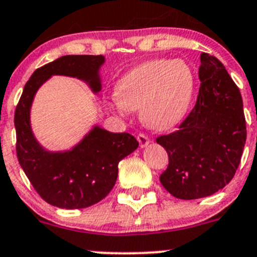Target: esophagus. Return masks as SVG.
<instances>
[{"label":"esophagus","mask_w":257,"mask_h":257,"mask_svg":"<svg viewBox=\"0 0 257 257\" xmlns=\"http://www.w3.org/2000/svg\"><path fill=\"white\" fill-rule=\"evenodd\" d=\"M137 139H138L139 146H141L142 148H144V147H147V146H148V144H149V138L146 136V134L139 133L138 136H137Z\"/></svg>","instance_id":"obj_1"}]
</instances>
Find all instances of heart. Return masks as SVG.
<instances>
[{"instance_id": "b5f03b06", "label": "heart", "mask_w": 257, "mask_h": 257, "mask_svg": "<svg viewBox=\"0 0 257 257\" xmlns=\"http://www.w3.org/2000/svg\"><path fill=\"white\" fill-rule=\"evenodd\" d=\"M195 89V73L186 61L151 60L118 81L110 108L123 116L141 108L142 120L149 128L164 131L186 116Z\"/></svg>"}]
</instances>
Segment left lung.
<instances>
[{
  "mask_svg": "<svg viewBox=\"0 0 257 257\" xmlns=\"http://www.w3.org/2000/svg\"><path fill=\"white\" fill-rule=\"evenodd\" d=\"M197 101L176 132L156 139L168 153L162 186L179 200L213 195L233 178L246 142L237 85L222 62L202 52Z\"/></svg>",
  "mask_w": 257,
  "mask_h": 257,
  "instance_id": "obj_1",
  "label": "left lung"
}]
</instances>
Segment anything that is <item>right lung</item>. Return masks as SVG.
Wrapping results in <instances>:
<instances>
[{"label":"right lung","mask_w":257,"mask_h":257,"mask_svg":"<svg viewBox=\"0 0 257 257\" xmlns=\"http://www.w3.org/2000/svg\"><path fill=\"white\" fill-rule=\"evenodd\" d=\"M104 61L103 55H66L49 62L35 70L16 106L20 166L40 197L59 208H85L106 197L115 184L119 162L139 146L129 133H110L95 125L71 151L49 152L32 133L30 109L40 86L52 75H65L84 80L98 93Z\"/></svg>","instance_id":"1"}]
</instances>
